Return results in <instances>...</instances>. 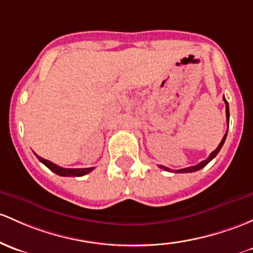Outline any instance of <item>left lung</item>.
Here are the masks:
<instances>
[{
	"mask_svg": "<svg viewBox=\"0 0 253 253\" xmlns=\"http://www.w3.org/2000/svg\"><path fill=\"white\" fill-rule=\"evenodd\" d=\"M224 103H225V113H227V122H228V125H229V105H228V102H227V100H225V98H224ZM227 132H228V129H227ZM225 138H227V133L224 134V137H223V139L220 140L219 145H218L216 150H213V151H212V153L210 154V156H209V158L206 159V160H205V161H201L200 164H198V165H196V166H191V167H187V169H177V171H175V172H178V173H189V172H195V171H199V169H203V167L206 166V165L209 164V162L211 161L212 159H214V158H216V155H217L218 153H219V150H220V149H222L223 144H224V142H225ZM160 169H164L165 171H171V169H169V167H164V166H160Z\"/></svg>",
	"mask_w": 253,
	"mask_h": 253,
	"instance_id": "1",
	"label": "left lung"
}]
</instances>
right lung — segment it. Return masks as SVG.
Wrapping results in <instances>:
<instances>
[{
	"label": "right lung",
	"instance_id": "obj_1",
	"mask_svg": "<svg viewBox=\"0 0 253 253\" xmlns=\"http://www.w3.org/2000/svg\"><path fill=\"white\" fill-rule=\"evenodd\" d=\"M36 156H37V159H39V160L44 165V166L48 167L50 171H53L58 175H62V177H81V175L89 173V172L93 169V167H88V169H63V167L58 166V165L53 164V162H50L48 160H46V159L41 158V156H39V155H36Z\"/></svg>",
	"mask_w": 253,
	"mask_h": 253
}]
</instances>
